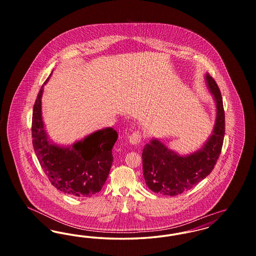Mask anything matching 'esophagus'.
Returning a JSON list of instances; mask_svg holds the SVG:
<instances>
[{
	"label": "esophagus",
	"instance_id": "34e87169",
	"mask_svg": "<svg viewBox=\"0 0 256 256\" xmlns=\"http://www.w3.org/2000/svg\"><path fill=\"white\" fill-rule=\"evenodd\" d=\"M141 138H142V134L139 130H136V132H134V134H132L128 136V142L132 145H137L140 143Z\"/></svg>",
	"mask_w": 256,
	"mask_h": 256
}]
</instances>
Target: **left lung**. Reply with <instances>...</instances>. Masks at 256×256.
Listing matches in <instances>:
<instances>
[{
    "label": "left lung",
    "mask_w": 256,
    "mask_h": 256,
    "mask_svg": "<svg viewBox=\"0 0 256 256\" xmlns=\"http://www.w3.org/2000/svg\"><path fill=\"white\" fill-rule=\"evenodd\" d=\"M206 86L216 104V120L211 135L200 148L186 156L170 150L156 138L143 148V172L146 186L154 193L176 196L190 190L214 169L224 135L222 98L214 78L206 74Z\"/></svg>",
    "instance_id": "1"
}]
</instances>
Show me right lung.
Here are the masks:
<instances>
[{"instance_id": "obj_1", "label": "right lung", "mask_w": 256, "mask_h": 256, "mask_svg": "<svg viewBox=\"0 0 256 256\" xmlns=\"http://www.w3.org/2000/svg\"><path fill=\"white\" fill-rule=\"evenodd\" d=\"M50 76L34 106L32 134L37 159L58 190L74 196H91L102 190L108 176L113 162L112 148L118 134L112 128H106L71 146L54 144L45 130L41 108L43 87Z\"/></svg>"}]
</instances>
